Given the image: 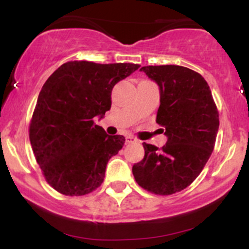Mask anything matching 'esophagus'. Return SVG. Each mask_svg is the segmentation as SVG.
Segmentation results:
<instances>
[{
  "mask_svg": "<svg viewBox=\"0 0 249 249\" xmlns=\"http://www.w3.org/2000/svg\"><path fill=\"white\" fill-rule=\"evenodd\" d=\"M133 142H138V141L136 138H133V137H127L126 144H133Z\"/></svg>",
  "mask_w": 249,
  "mask_h": 249,
  "instance_id": "34e87169",
  "label": "esophagus"
}]
</instances>
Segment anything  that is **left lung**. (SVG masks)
I'll return each mask as SVG.
<instances>
[{
	"label": "left lung",
	"mask_w": 249,
	"mask_h": 249,
	"mask_svg": "<svg viewBox=\"0 0 249 249\" xmlns=\"http://www.w3.org/2000/svg\"><path fill=\"white\" fill-rule=\"evenodd\" d=\"M141 71L157 82L160 105L156 122L167 137L161 148L144 142V159L133 165L138 185L158 196L190 186L215 145L219 112L204 77L180 65H147Z\"/></svg>",
	"instance_id": "8db88e82"
}]
</instances>
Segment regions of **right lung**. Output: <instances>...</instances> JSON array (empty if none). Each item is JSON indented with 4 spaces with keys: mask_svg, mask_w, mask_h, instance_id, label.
<instances>
[{
    "mask_svg": "<svg viewBox=\"0 0 249 249\" xmlns=\"http://www.w3.org/2000/svg\"><path fill=\"white\" fill-rule=\"evenodd\" d=\"M141 65L70 61L43 85L29 125V139L43 176L57 192L85 196L97 190L125 138L95 123L111 107L115 85Z\"/></svg>",
    "mask_w": 249,
    "mask_h": 249,
    "instance_id": "add662e5",
    "label": "right lung"
}]
</instances>
